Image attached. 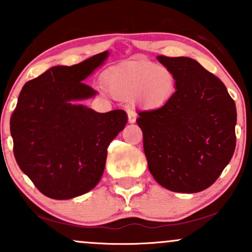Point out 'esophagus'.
Wrapping results in <instances>:
<instances>
[{"label":"esophagus","mask_w":252,"mask_h":252,"mask_svg":"<svg viewBox=\"0 0 252 252\" xmlns=\"http://www.w3.org/2000/svg\"><path fill=\"white\" fill-rule=\"evenodd\" d=\"M126 114H128V121L129 123H134L136 121V114L131 109H126Z\"/></svg>","instance_id":"esophagus-1"}]
</instances>
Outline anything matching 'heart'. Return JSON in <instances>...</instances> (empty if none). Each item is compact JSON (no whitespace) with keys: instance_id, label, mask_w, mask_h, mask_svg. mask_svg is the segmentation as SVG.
<instances>
[{"instance_id":"obj_1","label":"heart","mask_w":252,"mask_h":252,"mask_svg":"<svg viewBox=\"0 0 252 252\" xmlns=\"http://www.w3.org/2000/svg\"><path fill=\"white\" fill-rule=\"evenodd\" d=\"M110 94L121 99L137 98L143 105H163L175 90V78L169 68L147 60H136L117 67L106 77Z\"/></svg>"}]
</instances>
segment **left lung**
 <instances>
[{
    "label": "left lung",
    "mask_w": 252,
    "mask_h": 252,
    "mask_svg": "<svg viewBox=\"0 0 252 252\" xmlns=\"http://www.w3.org/2000/svg\"><path fill=\"white\" fill-rule=\"evenodd\" d=\"M158 59L174 74L176 91L161 108L138 112L148 168L164 189L201 192L215 184L235 153V100L195 60Z\"/></svg>",
    "instance_id": "left-lung-1"
}]
</instances>
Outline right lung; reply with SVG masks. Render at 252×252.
<instances>
[{
    "mask_svg": "<svg viewBox=\"0 0 252 252\" xmlns=\"http://www.w3.org/2000/svg\"><path fill=\"white\" fill-rule=\"evenodd\" d=\"M108 51L72 66H54L24 85L10 117L14 156L42 194L82 195L102 178L110 142L126 126L123 110L99 114L73 104L96 94L83 83Z\"/></svg>",
    "mask_w": 252,
    "mask_h": 252,
    "instance_id": "right-lung-1",
    "label": "right lung"
}]
</instances>
